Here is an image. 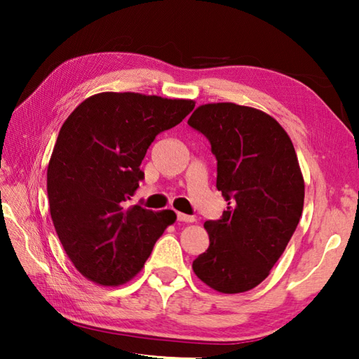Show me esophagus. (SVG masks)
I'll return each mask as SVG.
<instances>
[{"label": "esophagus", "mask_w": 359, "mask_h": 359, "mask_svg": "<svg viewBox=\"0 0 359 359\" xmlns=\"http://www.w3.org/2000/svg\"><path fill=\"white\" fill-rule=\"evenodd\" d=\"M177 220H179V222H194L196 219L193 216L184 215V212H177Z\"/></svg>", "instance_id": "1"}]
</instances>
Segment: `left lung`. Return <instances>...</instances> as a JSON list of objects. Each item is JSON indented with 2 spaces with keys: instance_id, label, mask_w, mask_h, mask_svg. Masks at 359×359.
<instances>
[{
  "instance_id": "8db88e82",
  "label": "left lung",
  "mask_w": 359,
  "mask_h": 359,
  "mask_svg": "<svg viewBox=\"0 0 359 359\" xmlns=\"http://www.w3.org/2000/svg\"><path fill=\"white\" fill-rule=\"evenodd\" d=\"M188 125L211 143L216 187L228 202L203 224L210 247L196 276L220 293H243L269 276L302 215L304 177L293 143L276 120L236 103L197 108Z\"/></svg>"
}]
</instances>
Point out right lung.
Here are the masks:
<instances>
[{
	"label": "right lung",
	"mask_w": 359,
	"mask_h": 359,
	"mask_svg": "<svg viewBox=\"0 0 359 359\" xmlns=\"http://www.w3.org/2000/svg\"><path fill=\"white\" fill-rule=\"evenodd\" d=\"M193 100L135 93L86 98L66 118L48 166L50 217L83 276L121 285L139 273L175 212L126 202L144 177L142 160L156 135L179 125Z\"/></svg>",
	"instance_id": "1"
}]
</instances>
